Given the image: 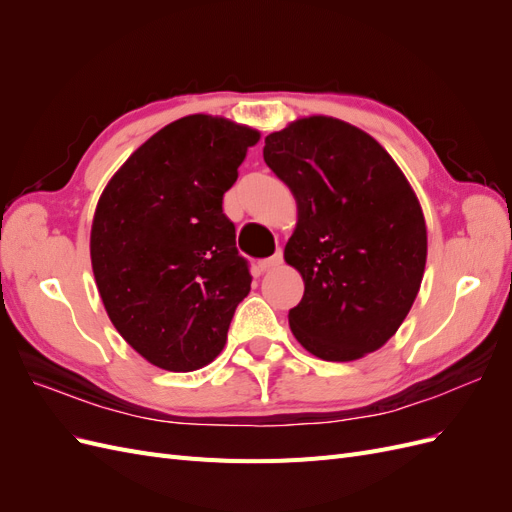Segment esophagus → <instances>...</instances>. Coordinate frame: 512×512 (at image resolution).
Listing matches in <instances>:
<instances>
[{"instance_id": "34e87169", "label": "esophagus", "mask_w": 512, "mask_h": 512, "mask_svg": "<svg viewBox=\"0 0 512 512\" xmlns=\"http://www.w3.org/2000/svg\"><path fill=\"white\" fill-rule=\"evenodd\" d=\"M284 262V256H282V252H275L273 256H269V258H262L260 262H258V267H260V271H269V269H277Z\"/></svg>"}]
</instances>
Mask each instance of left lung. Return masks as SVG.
Here are the masks:
<instances>
[{
	"mask_svg": "<svg viewBox=\"0 0 512 512\" xmlns=\"http://www.w3.org/2000/svg\"><path fill=\"white\" fill-rule=\"evenodd\" d=\"M262 156L299 211L284 250L305 282L288 312L294 337L324 361L378 350L408 316L427 260L408 179L369 134L324 115L269 134Z\"/></svg>",
	"mask_w": 512,
	"mask_h": 512,
	"instance_id": "8db88e82",
	"label": "left lung"
}]
</instances>
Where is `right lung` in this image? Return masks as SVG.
Instances as JSON below:
<instances>
[{"label": "right lung", "mask_w": 512, "mask_h": 512, "mask_svg": "<svg viewBox=\"0 0 512 512\" xmlns=\"http://www.w3.org/2000/svg\"><path fill=\"white\" fill-rule=\"evenodd\" d=\"M260 132L188 115L153 134L104 188L91 267L106 314L151 365L194 371L226 344L252 275L222 209Z\"/></svg>", "instance_id": "1"}]
</instances>
